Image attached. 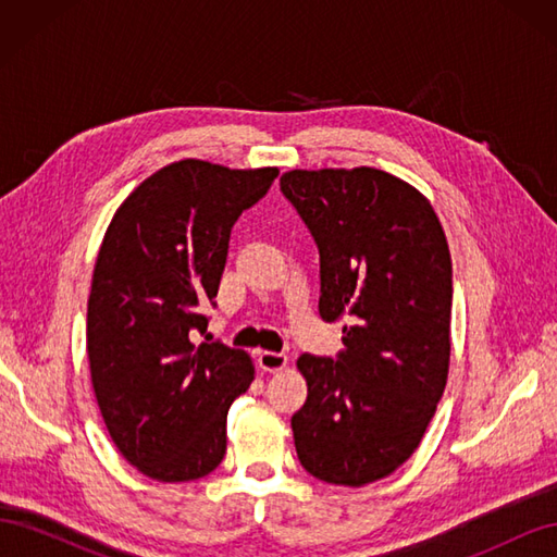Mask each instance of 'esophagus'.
Returning a JSON list of instances; mask_svg holds the SVG:
<instances>
[{"instance_id": "esophagus-1", "label": "esophagus", "mask_w": 557, "mask_h": 557, "mask_svg": "<svg viewBox=\"0 0 557 557\" xmlns=\"http://www.w3.org/2000/svg\"><path fill=\"white\" fill-rule=\"evenodd\" d=\"M258 364L264 372H281V369L288 367V356L285 352H274V350H262L258 356Z\"/></svg>"}]
</instances>
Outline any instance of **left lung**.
<instances>
[{"label":"left lung","mask_w":557,"mask_h":557,"mask_svg":"<svg viewBox=\"0 0 557 557\" xmlns=\"http://www.w3.org/2000/svg\"><path fill=\"white\" fill-rule=\"evenodd\" d=\"M281 190L320 252L318 311L346 318L336 360L301 356L293 416L311 476L360 487L407 462L440 404L450 362L453 269L425 195L374 166L293 170Z\"/></svg>","instance_id":"obj_1"}]
</instances>
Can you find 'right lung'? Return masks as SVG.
Masks as SVG:
<instances>
[{
	"instance_id": "right-lung-1",
	"label": "right lung",
	"mask_w": 557,
	"mask_h": 557,
	"mask_svg": "<svg viewBox=\"0 0 557 557\" xmlns=\"http://www.w3.org/2000/svg\"><path fill=\"white\" fill-rule=\"evenodd\" d=\"M276 166L230 170L181 160L129 193L99 246L88 297V360L104 425L123 458L162 483L221 465L227 411L256 367L205 334L237 218Z\"/></svg>"
}]
</instances>
